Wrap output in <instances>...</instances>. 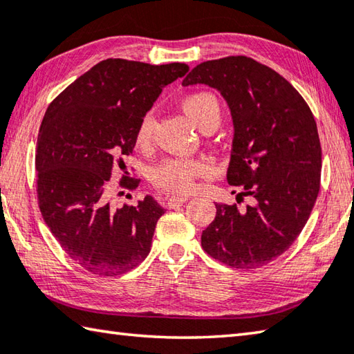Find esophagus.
<instances>
[{"instance_id":"esophagus-1","label":"esophagus","mask_w":354,"mask_h":354,"mask_svg":"<svg viewBox=\"0 0 354 354\" xmlns=\"http://www.w3.org/2000/svg\"><path fill=\"white\" fill-rule=\"evenodd\" d=\"M187 199H185L184 196H170L167 198V207L169 209H176L179 207V205H183Z\"/></svg>"}]
</instances>
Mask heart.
Segmentation results:
<instances>
[{
	"label": "heart",
	"instance_id": "obj_1",
	"mask_svg": "<svg viewBox=\"0 0 354 354\" xmlns=\"http://www.w3.org/2000/svg\"><path fill=\"white\" fill-rule=\"evenodd\" d=\"M183 111L205 130L207 127H218L221 120V105L215 94L209 91H198L187 94L181 100ZM153 134V118L147 114L140 120L136 131V142L139 145H149ZM209 170V165L201 159L185 158H167L160 160L151 169L150 178L156 187L173 192V194H187L195 187V179L204 175Z\"/></svg>",
	"mask_w": 354,
	"mask_h": 354
}]
</instances>
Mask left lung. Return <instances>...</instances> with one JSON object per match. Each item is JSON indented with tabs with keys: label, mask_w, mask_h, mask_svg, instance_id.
I'll return each mask as SVG.
<instances>
[{
	"label": "left lung",
	"mask_w": 354,
	"mask_h": 354,
	"mask_svg": "<svg viewBox=\"0 0 354 354\" xmlns=\"http://www.w3.org/2000/svg\"><path fill=\"white\" fill-rule=\"evenodd\" d=\"M220 91L232 115L227 183L250 204H215L203 230L205 252L224 265L254 269L277 259L305 227L320 189L322 150L314 115L279 73L249 57L199 63L184 86Z\"/></svg>",
	"instance_id": "left-lung-1"
}]
</instances>
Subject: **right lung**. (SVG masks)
Masks as SVG:
<instances>
[{
    "label": "right lung",
    "mask_w": 354,
    "mask_h": 354,
    "mask_svg": "<svg viewBox=\"0 0 354 354\" xmlns=\"http://www.w3.org/2000/svg\"><path fill=\"white\" fill-rule=\"evenodd\" d=\"M185 63L149 65L106 59L50 102L37 139L38 205L63 250L95 275L125 274L145 260L164 209L147 195L114 209L111 171L136 145L140 120ZM138 179L120 185L136 189Z\"/></svg>",
    "instance_id": "add662e5"
}]
</instances>
